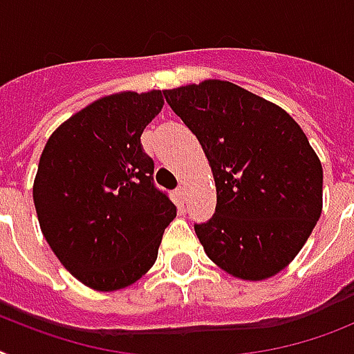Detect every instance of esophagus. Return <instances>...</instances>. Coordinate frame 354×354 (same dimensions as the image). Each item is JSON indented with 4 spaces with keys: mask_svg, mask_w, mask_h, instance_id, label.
Returning a JSON list of instances; mask_svg holds the SVG:
<instances>
[{
    "mask_svg": "<svg viewBox=\"0 0 354 354\" xmlns=\"http://www.w3.org/2000/svg\"><path fill=\"white\" fill-rule=\"evenodd\" d=\"M175 194H177V197H179L180 201H186V188H184V186H179V188L175 189Z\"/></svg>",
    "mask_w": 354,
    "mask_h": 354,
    "instance_id": "obj_1",
    "label": "esophagus"
}]
</instances>
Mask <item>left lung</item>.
Wrapping results in <instances>:
<instances>
[{"mask_svg":"<svg viewBox=\"0 0 354 354\" xmlns=\"http://www.w3.org/2000/svg\"><path fill=\"white\" fill-rule=\"evenodd\" d=\"M162 93L203 146L217 186L215 213L194 226L206 255L239 279L277 275L322 213V165L302 128L227 81Z\"/></svg>","mask_w":354,"mask_h":354,"instance_id":"obj_1","label":"left lung"}]
</instances>
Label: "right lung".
Wrapping results in <instances>:
<instances>
[{"label":"right lung","instance_id":"1","mask_svg":"<svg viewBox=\"0 0 354 354\" xmlns=\"http://www.w3.org/2000/svg\"><path fill=\"white\" fill-rule=\"evenodd\" d=\"M162 104L160 90L99 99L63 122L41 153L34 180L41 232L88 288L112 291L141 279L177 215L141 142Z\"/></svg>","mask_w":354,"mask_h":354}]
</instances>
